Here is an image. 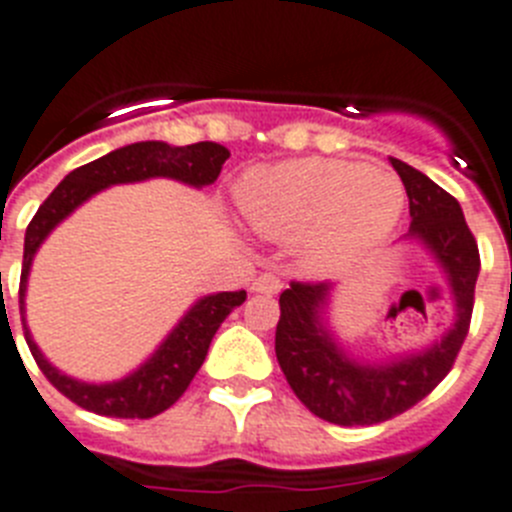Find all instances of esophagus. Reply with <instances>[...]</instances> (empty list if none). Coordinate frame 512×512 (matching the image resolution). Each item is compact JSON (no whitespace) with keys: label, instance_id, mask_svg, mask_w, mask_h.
I'll list each match as a JSON object with an SVG mask.
<instances>
[{"label":"esophagus","instance_id":"obj_1","mask_svg":"<svg viewBox=\"0 0 512 512\" xmlns=\"http://www.w3.org/2000/svg\"><path fill=\"white\" fill-rule=\"evenodd\" d=\"M251 290L261 292V295H277V292L282 290V282H279V277H274V274L264 272V274H259V277L253 279Z\"/></svg>","mask_w":512,"mask_h":512}]
</instances>
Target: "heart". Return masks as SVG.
<instances>
[{"label": "heart", "instance_id": "obj_1", "mask_svg": "<svg viewBox=\"0 0 512 512\" xmlns=\"http://www.w3.org/2000/svg\"><path fill=\"white\" fill-rule=\"evenodd\" d=\"M240 207L259 235L277 243L300 240L308 264L339 269L396 227L404 186L386 170L310 157L256 173L240 191Z\"/></svg>", "mask_w": 512, "mask_h": 512}]
</instances>
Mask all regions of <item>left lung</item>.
I'll return each instance as SVG.
<instances>
[{
	"mask_svg": "<svg viewBox=\"0 0 512 512\" xmlns=\"http://www.w3.org/2000/svg\"><path fill=\"white\" fill-rule=\"evenodd\" d=\"M391 165L409 196V235L422 240L443 264L456 295L458 318L443 342L427 352L386 365H360L349 360L321 329L318 310L329 285L292 279L290 290L279 295V323L274 336L279 368L295 396L331 425H378L412 409L451 373L471 326L479 248L464 212L456 199L425 173L396 157H391Z\"/></svg>",
	"mask_w": 512,
	"mask_h": 512,
	"instance_id": "obj_1",
	"label": "left lung"
}]
</instances>
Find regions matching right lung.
<instances>
[{
  "label": "right lung",
  "mask_w": 512,
  "mask_h": 512,
  "mask_svg": "<svg viewBox=\"0 0 512 512\" xmlns=\"http://www.w3.org/2000/svg\"><path fill=\"white\" fill-rule=\"evenodd\" d=\"M230 152L222 144L196 142L186 147H170L165 142H137L126 144L121 150L98 157L93 163L74 168L64 181L48 194L46 202L33 214L28 230H25L23 274H20V316L25 313V282H28L30 261L38 246L51 230L59 225L74 207H80L95 191L113 186V183L144 181V178L168 176L191 186H209L217 181L222 165ZM246 300V290L220 292L199 300L194 308L183 316L173 334L163 342L150 360L144 362L137 373L119 383L106 386H90V383L72 381L59 370L51 368L38 352L36 342L30 339L28 326L23 323L25 342L30 355L46 375L48 383L59 393H64L77 406L95 412L100 417L119 419H150L176 404L183 391L194 381V375L202 368L212 336L217 334L220 323L230 316V310L238 308Z\"/></svg>",
  "instance_id": "1"
}]
</instances>
